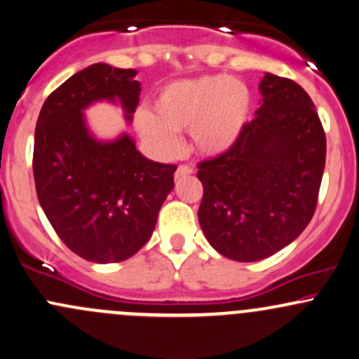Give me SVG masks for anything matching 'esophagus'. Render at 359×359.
I'll return each mask as SVG.
<instances>
[{
	"label": "esophagus",
	"instance_id": "esophagus-1",
	"mask_svg": "<svg viewBox=\"0 0 359 359\" xmlns=\"http://www.w3.org/2000/svg\"><path fill=\"white\" fill-rule=\"evenodd\" d=\"M192 172H194V168L191 165H185V163H182V165H179V168H177L175 179H180V177H185V175H191Z\"/></svg>",
	"mask_w": 359,
	"mask_h": 359
}]
</instances>
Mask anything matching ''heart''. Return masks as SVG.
<instances>
[{"label":"heart","mask_w":359,"mask_h":359,"mask_svg":"<svg viewBox=\"0 0 359 359\" xmlns=\"http://www.w3.org/2000/svg\"><path fill=\"white\" fill-rule=\"evenodd\" d=\"M251 113L250 90L240 81L222 76L175 81L160 89L154 113L140 111L138 133L162 155L179 151V131H191L192 145L217 155L234 145Z\"/></svg>","instance_id":"b5f03b06"}]
</instances>
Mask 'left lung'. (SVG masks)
Wrapping results in <instances>:
<instances>
[{"label": "left lung", "instance_id": "obj_1", "mask_svg": "<svg viewBox=\"0 0 359 359\" xmlns=\"http://www.w3.org/2000/svg\"><path fill=\"white\" fill-rule=\"evenodd\" d=\"M259 90L263 104L234 145L197 163L201 228L234 262L271 257L307 228L325 165L324 128L306 90L273 74Z\"/></svg>", "mask_w": 359, "mask_h": 359}]
</instances>
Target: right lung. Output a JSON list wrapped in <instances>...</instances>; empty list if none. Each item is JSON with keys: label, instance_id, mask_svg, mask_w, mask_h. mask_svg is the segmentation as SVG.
<instances>
[{"label": "right lung", "instance_id": "obj_1", "mask_svg": "<svg viewBox=\"0 0 359 359\" xmlns=\"http://www.w3.org/2000/svg\"><path fill=\"white\" fill-rule=\"evenodd\" d=\"M137 74L89 65L50 93L36 119L40 205L62 243L94 263L123 262L145 246L174 189V163L145 158L128 135L100 143L86 130L82 109L97 100H119L131 119L142 93Z\"/></svg>", "mask_w": 359, "mask_h": 359}]
</instances>
